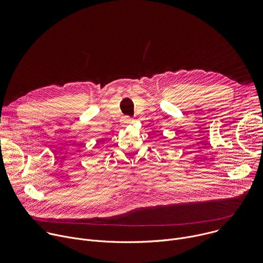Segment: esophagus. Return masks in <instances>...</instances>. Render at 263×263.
I'll list each match as a JSON object with an SVG mask.
<instances>
[{"label": "esophagus", "mask_w": 263, "mask_h": 263, "mask_svg": "<svg viewBox=\"0 0 263 263\" xmlns=\"http://www.w3.org/2000/svg\"><path fill=\"white\" fill-rule=\"evenodd\" d=\"M123 122H124L125 124H133L135 121H134L132 118H130V117H124Z\"/></svg>", "instance_id": "1"}]
</instances>
